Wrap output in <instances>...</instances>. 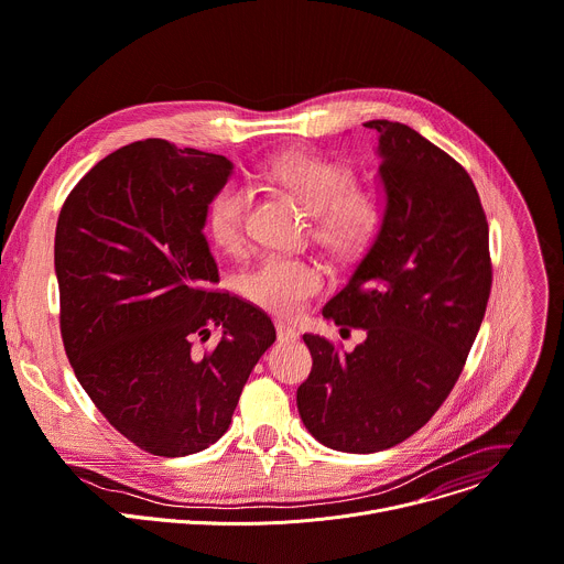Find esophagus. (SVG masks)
<instances>
[{"mask_svg":"<svg viewBox=\"0 0 564 564\" xmlns=\"http://www.w3.org/2000/svg\"><path fill=\"white\" fill-rule=\"evenodd\" d=\"M276 337H279L281 341H296V339H299V330H296L294 326H290V324L279 322V324H276Z\"/></svg>","mask_w":564,"mask_h":564,"instance_id":"1","label":"esophagus"}]
</instances>
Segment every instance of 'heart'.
Returning a JSON list of instances; mask_svg holds the SVG:
<instances>
[{
    "instance_id": "obj_1",
    "label": "heart",
    "mask_w": 564,
    "mask_h": 564,
    "mask_svg": "<svg viewBox=\"0 0 564 564\" xmlns=\"http://www.w3.org/2000/svg\"><path fill=\"white\" fill-rule=\"evenodd\" d=\"M265 173L315 216V236L328 249L355 253L376 238L382 207L373 193L355 188V173L348 166L305 152H285L268 164ZM247 207L249 188L238 180H227L212 193L207 229L223 249L238 251L242 247ZM238 288L259 308L294 317L324 288V276L311 261L268 253L240 272Z\"/></svg>"
}]
</instances>
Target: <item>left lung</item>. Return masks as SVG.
<instances>
[{"label": "left lung", "mask_w": 564, "mask_h": 564, "mask_svg": "<svg viewBox=\"0 0 564 564\" xmlns=\"http://www.w3.org/2000/svg\"><path fill=\"white\" fill-rule=\"evenodd\" d=\"M378 132L380 229L322 315L367 339L339 352L303 335L313 371L299 416L319 443L371 454L419 432L443 404L475 344L492 270L488 223L470 175L409 126Z\"/></svg>", "instance_id": "left-lung-1"}]
</instances>
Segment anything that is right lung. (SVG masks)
<instances>
[{
    "label": "right lung",
    "instance_id": "1",
    "mask_svg": "<svg viewBox=\"0 0 564 564\" xmlns=\"http://www.w3.org/2000/svg\"><path fill=\"white\" fill-rule=\"evenodd\" d=\"M234 173L223 155L134 141L69 193L56 227L61 333L72 369L115 430L158 456H186L229 427L274 344L272 319L229 292L204 236L207 202ZM221 328L195 354L192 339Z\"/></svg>",
    "mask_w": 564,
    "mask_h": 564
}]
</instances>
